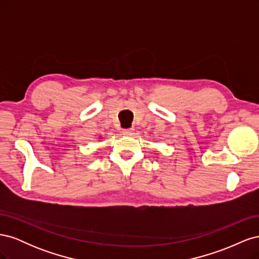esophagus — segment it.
<instances>
[{
    "label": "esophagus",
    "mask_w": 259,
    "mask_h": 259,
    "mask_svg": "<svg viewBox=\"0 0 259 259\" xmlns=\"http://www.w3.org/2000/svg\"><path fill=\"white\" fill-rule=\"evenodd\" d=\"M133 132H134V130L133 128H126V130H123V135L125 136H131L133 134Z\"/></svg>",
    "instance_id": "1"
}]
</instances>
